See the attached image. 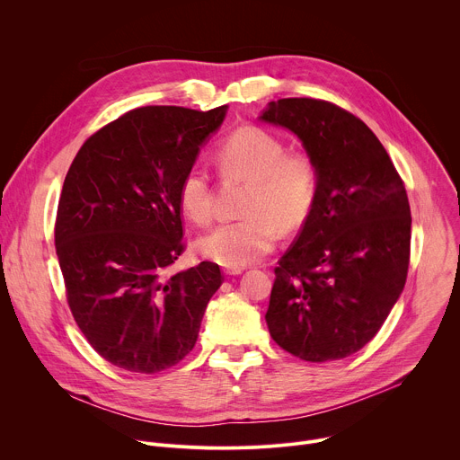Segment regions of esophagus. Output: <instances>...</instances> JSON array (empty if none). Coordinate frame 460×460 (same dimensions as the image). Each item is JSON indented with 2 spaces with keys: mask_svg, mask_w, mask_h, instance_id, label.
<instances>
[{
  "mask_svg": "<svg viewBox=\"0 0 460 460\" xmlns=\"http://www.w3.org/2000/svg\"><path fill=\"white\" fill-rule=\"evenodd\" d=\"M224 273H226L227 277H236V275H242V273H243V268H226Z\"/></svg>",
  "mask_w": 460,
  "mask_h": 460,
  "instance_id": "34e87169",
  "label": "esophagus"
}]
</instances>
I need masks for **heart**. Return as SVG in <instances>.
Here are the masks:
<instances>
[{
	"instance_id": "b5f03b06",
	"label": "heart",
	"mask_w": 460,
	"mask_h": 460,
	"mask_svg": "<svg viewBox=\"0 0 460 460\" xmlns=\"http://www.w3.org/2000/svg\"><path fill=\"white\" fill-rule=\"evenodd\" d=\"M215 158L226 178L249 183L245 217L204 234L199 251L217 264L243 268L275 247L279 227L289 233L307 220L316 199V167L305 151L286 149L279 137L254 125L233 130ZM178 204L194 224L213 218V185L204 167L192 165L183 174Z\"/></svg>"
}]
</instances>
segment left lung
<instances>
[{
  "label": "left lung",
  "instance_id": "8db88e82",
  "mask_svg": "<svg viewBox=\"0 0 460 460\" xmlns=\"http://www.w3.org/2000/svg\"><path fill=\"white\" fill-rule=\"evenodd\" d=\"M260 119L295 133L316 167L314 206L275 268L270 333L307 362L346 358L378 333L406 284L404 181L373 130L332 102L282 98Z\"/></svg>",
  "mask_w": 460,
  "mask_h": 460
}]
</instances>
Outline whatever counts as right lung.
<instances>
[{
    "label": "right lung",
    "instance_id": "add662e5",
    "mask_svg": "<svg viewBox=\"0 0 460 460\" xmlns=\"http://www.w3.org/2000/svg\"><path fill=\"white\" fill-rule=\"evenodd\" d=\"M227 105L128 111L102 127L65 176L54 243L73 316L116 367L153 375L199 339L218 264L169 275L183 252L178 187Z\"/></svg>",
    "mask_w": 460,
    "mask_h": 460
}]
</instances>
